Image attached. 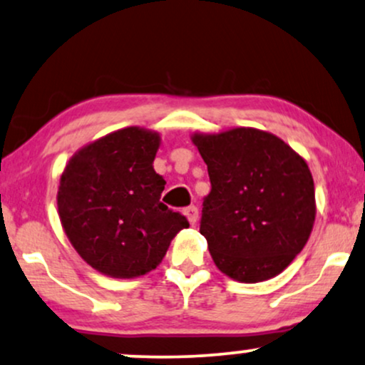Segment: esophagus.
Here are the masks:
<instances>
[{
  "label": "esophagus",
  "mask_w": 365,
  "mask_h": 365,
  "mask_svg": "<svg viewBox=\"0 0 365 365\" xmlns=\"http://www.w3.org/2000/svg\"><path fill=\"white\" fill-rule=\"evenodd\" d=\"M185 215L188 218V222H190V225H195L197 220H198V208L195 205H190L185 208Z\"/></svg>",
  "instance_id": "34e87169"
}]
</instances>
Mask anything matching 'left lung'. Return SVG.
Segmentation results:
<instances>
[{"label":"left lung","mask_w":365,"mask_h":365,"mask_svg":"<svg viewBox=\"0 0 365 365\" xmlns=\"http://www.w3.org/2000/svg\"><path fill=\"white\" fill-rule=\"evenodd\" d=\"M193 143L210 177L200 233L215 265L245 284L280 274L307 244L315 220L305 160L255 128L195 135Z\"/></svg>","instance_id":"obj_1"}]
</instances>
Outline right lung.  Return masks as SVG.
<instances>
[{"mask_svg": "<svg viewBox=\"0 0 365 365\" xmlns=\"http://www.w3.org/2000/svg\"><path fill=\"white\" fill-rule=\"evenodd\" d=\"M158 145L157 133L130 126L81 148L61 175V225L81 259L101 274H147L188 227L185 215L160 202L165 180L153 170Z\"/></svg>", "mask_w": 365, "mask_h": 365, "instance_id": "obj_1", "label": "right lung"}]
</instances>
